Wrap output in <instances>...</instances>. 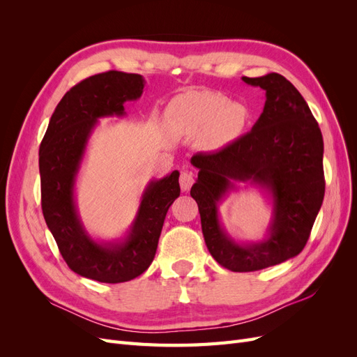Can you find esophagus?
I'll return each mask as SVG.
<instances>
[{
    "mask_svg": "<svg viewBox=\"0 0 357 357\" xmlns=\"http://www.w3.org/2000/svg\"><path fill=\"white\" fill-rule=\"evenodd\" d=\"M193 181H195V177H193V174H192L190 171H181V174H180V188H181L183 192H188L192 188Z\"/></svg>",
    "mask_w": 357,
    "mask_h": 357,
    "instance_id": "1",
    "label": "esophagus"
}]
</instances>
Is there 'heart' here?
I'll return each mask as SVG.
<instances>
[{
  "mask_svg": "<svg viewBox=\"0 0 357 357\" xmlns=\"http://www.w3.org/2000/svg\"><path fill=\"white\" fill-rule=\"evenodd\" d=\"M176 117L186 132L202 134L208 149H222L238 138L247 126L248 110L240 102H231L218 92H193L176 104Z\"/></svg>",
  "mask_w": 357,
  "mask_h": 357,
  "instance_id": "heart-1",
  "label": "heart"
}]
</instances>
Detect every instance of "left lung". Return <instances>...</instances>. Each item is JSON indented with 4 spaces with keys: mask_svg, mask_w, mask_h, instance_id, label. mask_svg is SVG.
Instances as JSON below:
<instances>
[{
    "mask_svg": "<svg viewBox=\"0 0 357 357\" xmlns=\"http://www.w3.org/2000/svg\"><path fill=\"white\" fill-rule=\"evenodd\" d=\"M243 80L266 92L252 131L218 152L190 159L199 169L190 195L198 204L205 244L215 261L234 273L259 271L299 255L325 197L323 137L305 100L282 74ZM234 181L272 193L273 222L261 243L238 245L220 226L217 202Z\"/></svg>",
    "mask_w": 357,
    "mask_h": 357,
    "instance_id": "left-lung-1",
    "label": "left lung"
}]
</instances>
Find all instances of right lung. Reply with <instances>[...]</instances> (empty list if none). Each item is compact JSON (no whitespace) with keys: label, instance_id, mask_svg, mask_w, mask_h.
I'll list each match as a JSON object with an SVG mask.
<instances>
[{"label":"right lung","instance_id":"1","mask_svg":"<svg viewBox=\"0 0 357 357\" xmlns=\"http://www.w3.org/2000/svg\"><path fill=\"white\" fill-rule=\"evenodd\" d=\"M139 74L107 71L82 80L53 112L38 152L41 210L71 271L101 283H123L152 264L168 208L180 195L178 171L149 183L135 222L121 243L100 244L84 231L74 204V183L100 117L123 116V104L142 96Z\"/></svg>","mask_w":357,"mask_h":357}]
</instances>
